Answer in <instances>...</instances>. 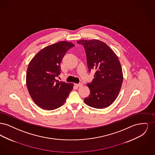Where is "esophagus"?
Returning <instances> with one entry per match:
<instances>
[{"label": "esophagus", "instance_id": "1", "mask_svg": "<svg viewBox=\"0 0 155 155\" xmlns=\"http://www.w3.org/2000/svg\"><path fill=\"white\" fill-rule=\"evenodd\" d=\"M75 85H76L77 87H81L83 85H82V84H81V83H79V84H76Z\"/></svg>", "mask_w": 155, "mask_h": 155}]
</instances>
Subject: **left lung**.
I'll return each mask as SVG.
<instances>
[{
	"instance_id": "8db88e82",
	"label": "left lung",
	"mask_w": 155,
	"mask_h": 155,
	"mask_svg": "<svg viewBox=\"0 0 155 155\" xmlns=\"http://www.w3.org/2000/svg\"><path fill=\"white\" fill-rule=\"evenodd\" d=\"M86 53L89 72L95 70L94 78L87 84L89 96L84 99L89 106L103 109L114 102L123 81L122 68L117 56L103 42L97 40H80Z\"/></svg>"
}]
</instances>
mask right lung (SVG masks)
<instances>
[{
	"instance_id": "right-lung-1",
	"label": "right lung",
	"mask_w": 155,
	"mask_h": 155,
	"mask_svg": "<svg viewBox=\"0 0 155 155\" xmlns=\"http://www.w3.org/2000/svg\"><path fill=\"white\" fill-rule=\"evenodd\" d=\"M74 45L60 41L41 50L31 60L27 68L26 84L30 96L39 107L52 110L66 101L74 84L56 80L60 74V63Z\"/></svg>"
}]
</instances>
